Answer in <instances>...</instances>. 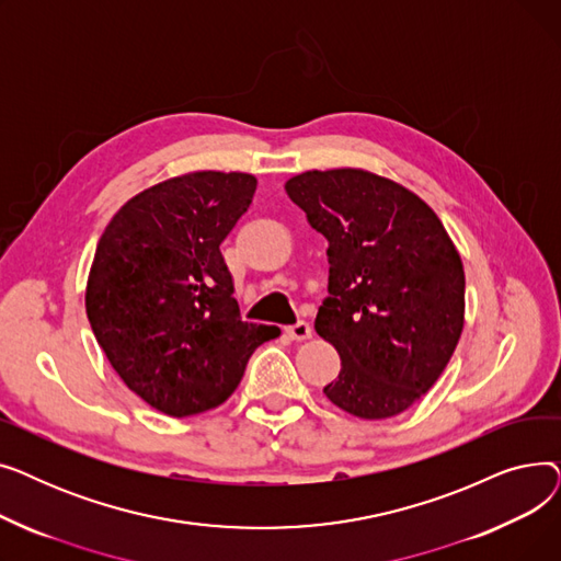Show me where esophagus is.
Masks as SVG:
<instances>
[{
    "label": "esophagus",
    "mask_w": 561,
    "mask_h": 561,
    "mask_svg": "<svg viewBox=\"0 0 561 561\" xmlns=\"http://www.w3.org/2000/svg\"><path fill=\"white\" fill-rule=\"evenodd\" d=\"M286 334L293 341H307V339H311V325H309V322L300 320V322H296V325L286 328Z\"/></svg>",
    "instance_id": "esophagus-1"
}]
</instances>
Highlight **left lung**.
<instances>
[{
  "label": "left lung",
  "instance_id": "1",
  "mask_svg": "<svg viewBox=\"0 0 561 561\" xmlns=\"http://www.w3.org/2000/svg\"><path fill=\"white\" fill-rule=\"evenodd\" d=\"M288 197L325 236L330 298L316 316L341 373L322 389L347 414H402L448 366L463 330V265L430 206L359 168L309 170Z\"/></svg>",
  "mask_w": 561,
  "mask_h": 561
}]
</instances>
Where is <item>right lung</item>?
Instances as JSON below:
<instances>
[{
    "label": "right lung",
    "instance_id": "add662e5",
    "mask_svg": "<svg viewBox=\"0 0 561 561\" xmlns=\"http://www.w3.org/2000/svg\"><path fill=\"white\" fill-rule=\"evenodd\" d=\"M256 176L202 170L131 197L106 225L85 313L113 370L161 414L222 404L252 352L279 328L245 322L220 243L248 211Z\"/></svg>",
    "mask_w": 561,
    "mask_h": 561
}]
</instances>
